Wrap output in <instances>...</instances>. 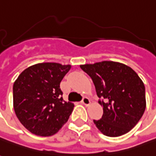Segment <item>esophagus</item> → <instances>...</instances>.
Instances as JSON below:
<instances>
[{
  "label": "esophagus",
  "mask_w": 156,
  "mask_h": 156,
  "mask_svg": "<svg viewBox=\"0 0 156 156\" xmlns=\"http://www.w3.org/2000/svg\"><path fill=\"white\" fill-rule=\"evenodd\" d=\"M82 104L84 105H89L90 104V101H89V98H87V97H84L83 99V101L81 102Z\"/></svg>",
  "instance_id": "esophagus-1"
}]
</instances>
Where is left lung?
Segmentation results:
<instances>
[{
    "label": "left lung",
    "instance_id": "left-lung-1",
    "mask_svg": "<svg viewBox=\"0 0 156 156\" xmlns=\"http://www.w3.org/2000/svg\"><path fill=\"white\" fill-rule=\"evenodd\" d=\"M93 81L103 116L94 123L104 135L118 137L136 126L146 108L145 88L139 75L122 63L104 61L80 65Z\"/></svg>",
    "mask_w": 156,
    "mask_h": 156
}]
</instances>
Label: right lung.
Returning <instances> with one entry per match:
<instances>
[{"label": "right lung", "mask_w": 156, "mask_h": 156, "mask_svg": "<svg viewBox=\"0 0 156 156\" xmlns=\"http://www.w3.org/2000/svg\"><path fill=\"white\" fill-rule=\"evenodd\" d=\"M70 69L71 65L38 63L23 71L14 82V111L30 133L51 136L67 122L74 105L63 101L60 83Z\"/></svg>", "instance_id": "obj_1"}]
</instances>
